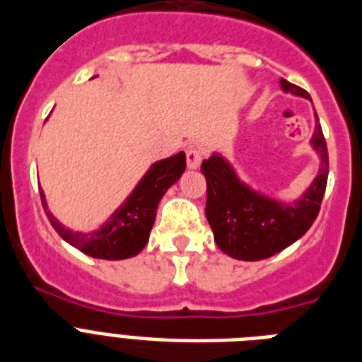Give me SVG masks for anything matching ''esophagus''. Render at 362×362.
I'll return each instance as SVG.
<instances>
[{"label":"esophagus","instance_id":"1","mask_svg":"<svg viewBox=\"0 0 362 362\" xmlns=\"http://www.w3.org/2000/svg\"><path fill=\"white\" fill-rule=\"evenodd\" d=\"M202 158H204V149H199V147L194 146H190L189 149H187V166H189L190 170L198 168L199 164H202Z\"/></svg>","mask_w":362,"mask_h":362}]
</instances>
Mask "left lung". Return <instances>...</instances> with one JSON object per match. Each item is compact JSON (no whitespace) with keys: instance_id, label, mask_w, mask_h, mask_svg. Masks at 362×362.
I'll return each mask as SVG.
<instances>
[{"instance_id":"obj_1","label":"left lung","mask_w":362,"mask_h":362,"mask_svg":"<svg viewBox=\"0 0 362 362\" xmlns=\"http://www.w3.org/2000/svg\"><path fill=\"white\" fill-rule=\"evenodd\" d=\"M280 83L284 91L310 99L299 86L288 80ZM312 146L320 153L322 166L314 183L296 204H282L248 189L218 153L202 163V173L207 181L205 216L222 252L235 259L258 262L274 256L305 235L316 221L327 187L329 155L320 121Z\"/></svg>"}]
</instances>
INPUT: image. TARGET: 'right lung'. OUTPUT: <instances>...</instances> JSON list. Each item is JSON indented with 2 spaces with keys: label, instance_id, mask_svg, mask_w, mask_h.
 Masks as SVG:
<instances>
[{
  "label": "right lung",
  "instance_id": "add662e5",
  "mask_svg": "<svg viewBox=\"0 0 362 362\" xmlns=\"http://www.w3.org/2000/svg\"><path fill=\"white\" fill-rule=\"evenodd\" d=\"M185 168H187V158L183 151L153 164L149 172L141 177L138 187L132 190V194L127 198L125 204L110 216V221L100 226V230L89 231V233L66 230L48 211L42 190H40V202L54 230L69 245L93 258L127 259L136 256L147 245L149 231L157 216L158 202L164 192L181 177Z\"/></svg>",
  "mask_w": 362,
  "mask_h": 362
}]
</instances>
